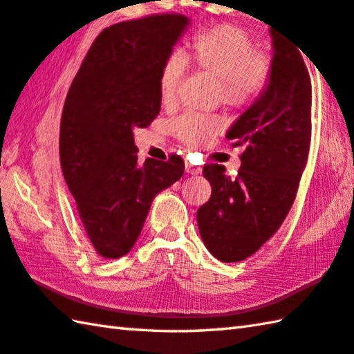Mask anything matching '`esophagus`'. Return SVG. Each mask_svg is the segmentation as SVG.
Returning <instances> with one entry per match:
<instances>
[{
  "label": "esophagus",
  "mask_w": 354,
  "mask_h": 354,
  "mask_svg": "<svg viewBox=\"0 0 354 354\" xmlns=\"http://www.w3.org/2000/svg\"><path fill=\"white\" fill-rule=\"evenodd\" d=\"M185 171H187L188 174H193V176H197V174L202 172V167L196 166V165H191L189 161H187V163H185Z\"/></svg>",
  "instance_id": "34e87169"
}]
</instances>
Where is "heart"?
Masks as SVG:
<instances>
[{
  "label": "heart",
  "mask_w": 354,
  "mask_h": 354,
  "mask_svg": "<svg viewBox=\"0 0 354 354\" xmlns=\"http://www.w3.org/2000/svg\"><path fill=\"white\" fill-rule=\"evenodd\" d=\"M185 57L197 70L218 80L222 104L233 109L247 107L261 96L272 76L269 55L257 51L255 41L245 29L230 23L197 32ZM185 70L187 61L182 54L167 55L158 76L163 102H169L176 96ZM171 129L185 145L201 147L221 132V122L213 116L187 113L177 118Z\"/></svg>",
  "instance_id": "obj_1"
}]
</instances>
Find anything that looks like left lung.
I'll return each mask as SVG.
<instances>
[{"mask_svg": "<svg viewBox=\"0 0 354 354\" xmlns=\"http://www.w3.org/2000/svg\"><path fill=\"white\" fill-rule=\"evenodd\" d=\"M269 85L227 133L243 146L236 178L203 166L212 197L197 209L203 244L214 258L238 263L261 249L292 207L311 142V80L299 49L270 29Z\"/></svg>", "mask_w": 354, "mask_h": 354, "instance_id": "1", "label": "left lung"}]
</instances>
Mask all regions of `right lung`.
Wrapping results in <instances>:
<instances>
[{"instance_id":"1","label":"right lung","mask_w":354,"mask_h":354,"mask_svg":"<svg viewBox=\"0 0 354 354\" xmlns=\"http://www.w3.org/2000/svg\"><path fill=\"white\" fill-rule=\"evenodd\" d=\"M188 26V17L166 14L104 29L68 90L62 172L102 258L127 255L155 196L183 176L178 155L138 165L133 129L147 127L160 113L161 65Z\"/></svg>"}]
</instances>
